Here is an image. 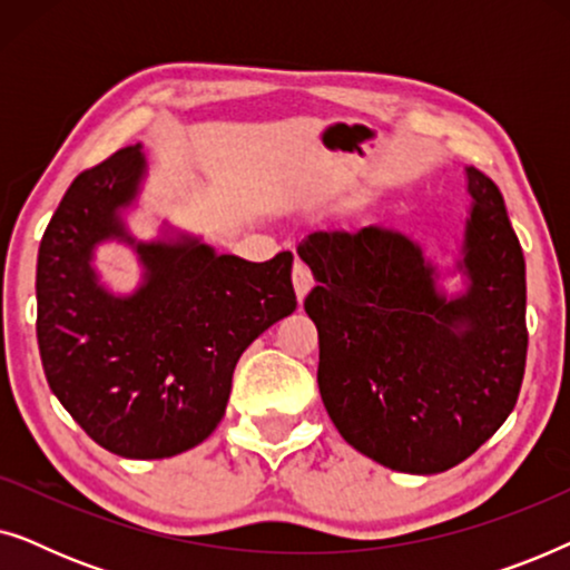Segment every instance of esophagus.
Listing matches in <instances>:
<instances>
[{"mask_svg":"<svg viewBox=\"0 0 570 570\" xmlns=\"http://www.w3.org/2000/svg\"><path fill=\"white\" fill-rule=\"evenodd\" d=\"M293 285H295V295H298V301L306 298L311 287H314V275H311V269L301 259L293 264Z\"/></svg>","mask_w":570,"mask_h":570,"instance_id":"obj_1","label":"esophagus"}]
</instances>
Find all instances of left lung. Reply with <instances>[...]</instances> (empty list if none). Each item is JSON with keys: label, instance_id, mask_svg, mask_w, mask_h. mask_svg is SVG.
I'll return each mask as SVG.
<instances>
[{"label": "left lung", "instance_id": "8db88e82", "mask_svg": "<svg viewBox=\"0 0 570 570\" xmlns=\"http://www.w3.org/2000/svg\"><path fill=\"white\" fill-rule=\"evenodd\" d=\"M470 287L446 301L402 233L316 230L318 392L350 446L396 472H446L511 415L527 365V267L498 186L466 168Z\"/></svg>", "mask_w": 570, "mask_h": 570}]
</instances>
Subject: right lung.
Segmentation results:
<instances>
[{
	"label": "right lung",
	"instance_id": "obj_1",
	"mask_svg": "<svg viewBox=\"0 0 570 570\" xmlns=\"http://www.w3.org/2000/svg\"><path fill=\"white\" fill-rule=\"evenodd\" d=\"M145 158L124 147L69 184L38 248V350L46 381L98 446L163 459L215 431L238 357L293 314V254L254 264L184 238L136 244L146 285L116 299L95 283L91 246L127 236Z\"/></svg>",
	"mask_w": 570,
	"mask_h": 570
}]
</instances>
